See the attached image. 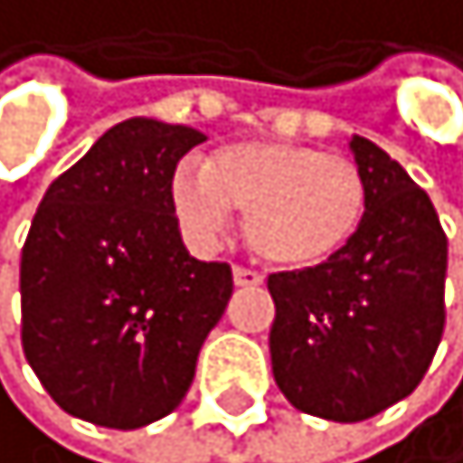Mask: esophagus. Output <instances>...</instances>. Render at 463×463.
Returning <instances> with one entry per match:
<instances>
[{
	"mask_svg": "<svg viewBox=\"0 0 463 463\" xmlns=\"http://www.w3.org/2000/svg\"><path fill=\"white\" fill-rule=\"evenodd\" d=\"M232 273H234V285H238V288H259L264 282V276L250 268H234Z\"/></svg>",
	"mask_w": 463,
	"mask_h": 463,
	"instance_id": "34e87169",
	"label": "esophagus"
}]
</instances>
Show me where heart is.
<instances>
[{"mask_svg":"<svg viewBox=\"0 0 463 463\" xmlns=\"http://www.w3.org/2000/svg\"><path fill=\"white\" fill-rule=\"evenodd\" d=\"M363 169L312 145L252 139L220 148L172 175V211L202 250L243 213L246 243L285 270H312L348 250L365 217Z\"/></svg>","mask_w":463,"mask_h":463,"instance_id":"b5f03b06","label":"heart"}]
</instances>
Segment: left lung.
I'll return each instance as SVG.
<instances>
[{
  "label": "left lung",
  "mask_w": 463,
  "mask_h": 463,
  "mask_svg": "<svg viewBox=\"0 0 463 463\" xmlns=\"http://www.w3.org/2000/svg\"><path fill=\"white\" fill-rule=\"evenodd\" d=\"M365 217L348 250L312 270L270 273L273 378L294 408L360 422L411 395L446 324V234L429 193L354 137Z\"/></svg>",
  "instance_id": "8db88e82"
}]
</instances>
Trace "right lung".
<instances>
[{
  "instance_id": "right-lung-1",
  "label": "right lung",
  "mask_w": 463,
  "mask_h": 463,
  "mask_svg": "<svg viewBox=\"0 0 463 463\" xmlns=\"http://www.w3.org/2000/svg\"><path fill=\"white\" fill-rule=\"evenodd\" d=\"M204 137L128 118L43 193L20 259L23 351L71 416L142 429L187 395L232 298V268L199 261L172 211L178 160Z\"/></svg>"
}]
</instances>
